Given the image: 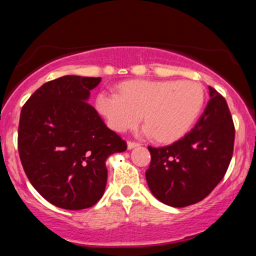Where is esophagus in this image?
Returning a JSON list of instances; mask_svg holds the SVG:
<instances>
[{
  "label": "esophagus",
  "mask_w": 256,
  "mask_h": 256,
  "mask_svg": "<svg viewBox=\"0 0 256 256\" xmlns=\"http://www.w3.org/2000/svg\"><path fill=\"white\" fill-rule=\"evenodd\" d=\"M140 144L138 143V142H133V140H129L128 142V149H133L136 148V146H139Z\"/></svg>",
  "instance_id": "34e87169"
}]
</instances>
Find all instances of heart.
<instances>
[{
	"mask_svg": "<svg viewBox=\"0 0 256 256\" xmlns=\"http://www.w3.org/2000/svg\"><path fill=\"white\" fill-rule=\"evenodd\" d=\"M204 104V90L194 80H128L120 92H100L97 108L108 126L126 132L144 122L143 133L170 143L182 138Z\"/></svg>",
	"mask_w": 256,
	"mask_h": 256,
	"instance_id": "1",
	"label": "heart"
}]
</instances>
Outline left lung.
Segmentation results:
<instances>
[{
  "label": "left lung",
  "mask_w": 256,
  "mask_h": 256,
  "mask_svg": "<svg viewBox=\"0 0 256 256\" xmlns=\"http://www.w3.org/2000/svg\"><path fill=\"white\" fill-rule=\"evenodd\" d=\"M209 100L196 127L169 146H148L149 189L166 206L183 208L203 200L220 183L234 150L235 127L225 98L209 87Z\"/></svg>",
  "instance_id": "1"
}]
</instances>
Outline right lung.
I'll return each mask as SVG.
<instances>
[{
	"mask_svg": "<svg viewBox=\"0 0 256 256\" xmlns=\"http://www.w3.org/2000/svg\"><path fill=\"white\" fill-rule=\"evenodd\" d=\"M100 77L64 76L41 86L22 107L18 153L34 188L68 210L93 206L107 184L106 160L127 142L84 102Z\"/></svg>",
	"mask_w": 256,
	"mask_h": 256,
	"instance_id": "1",
	"label": "right lung"
}]
</instances>
